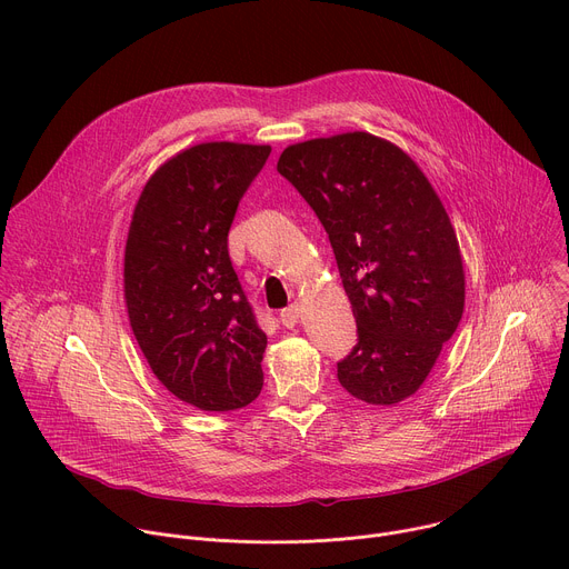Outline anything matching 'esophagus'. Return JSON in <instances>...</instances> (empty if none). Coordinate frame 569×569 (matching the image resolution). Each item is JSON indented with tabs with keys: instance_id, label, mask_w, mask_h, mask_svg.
<instances>
[{
	"instance_id": "34e87169",
	"label": "esophagus",
	"mask_w": 569,
	"mask_h": 569,
	"mask_svg": "<svg viewBox=\"0 0 569 569\" xmlns=\"http://www.w3.org/2000/svg\"><path fill=\"white\" fill-rule=\"evenodd\" d=\"M279 320H281L283 327L292 329V327L299 322V307H297V305H290L288 309H283V311L279 313Z\"/></svg>"
}]
</instances>
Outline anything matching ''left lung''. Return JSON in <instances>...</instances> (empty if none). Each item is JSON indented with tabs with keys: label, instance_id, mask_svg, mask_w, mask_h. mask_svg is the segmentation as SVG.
<instances>
[{
	"label": "left lung",
	"instance_id": "1",
	"mask_svg": "<svg viewBox=\"0 0 569 569\" xmlns=\"http://www.w3.org/2000/svg\"><path fill=\"white\" fill-rule=\"evenodd\" d=\"M277 171L329 236L357 320L338 382L368 405L419 391L465 311V268L430 180L396 143L346 132L288 146Z\"/></svg>",
	"mask_w": 569,
	"mask_h": 569
}]
</instances>
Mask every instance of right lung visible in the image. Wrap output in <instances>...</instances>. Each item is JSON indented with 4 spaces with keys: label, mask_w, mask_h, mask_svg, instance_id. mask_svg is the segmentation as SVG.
Wrapping results in <instances>:
<instances>
[{
    "label": "right lung",
    "mask_w": 569,
    "mask_h": 569,
    "mask_svg": "<svg viewBox=\"0 0 569 569\" xmlns=\"http://www.w3.org/2000/svg\"><path fill=\"white\" fill-rule=\"evenodd\" d=\"M270 146L210 141L167 160L134 206L126 305L158 380L203 411L247 407L262 389L268 336L238 281L229 231Z\"/></svg>",
    "instance_id": "right-lung-1"
}]
</instances>
